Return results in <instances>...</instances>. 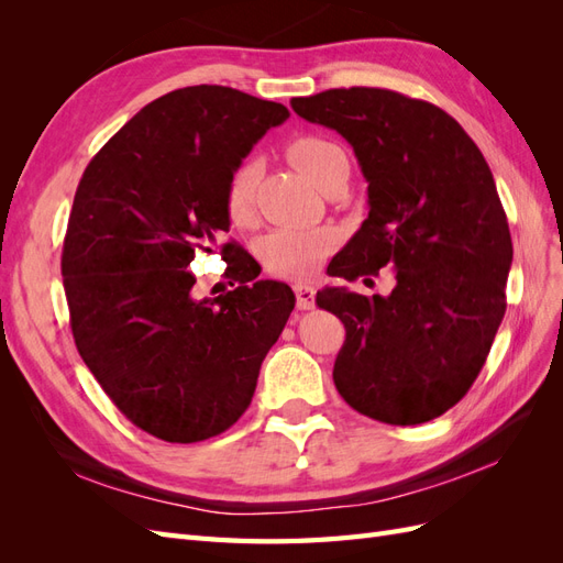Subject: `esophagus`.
<instances>
[{
    "label": "esophagus",
    "mask_w": 563,
    "mask_h": 563,
    "mask_svg": "<svg viewBox=\"0 0 563 563\" xmlns=\"http://www.w3.org/2000/svg\"><path fill=\"white\" fill-rule=\"evenodd\" d=\"M294 291H296L298 310L314 308V288L310 284H294Z\"/></svg>",
    "instance_id": "1"
}]
</instances>
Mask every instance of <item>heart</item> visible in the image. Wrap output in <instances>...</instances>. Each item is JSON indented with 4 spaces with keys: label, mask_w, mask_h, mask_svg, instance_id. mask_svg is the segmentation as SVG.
<instances>
[{
    "label": "heart",
    "mask_w": 563,
    "mask_h": 563,
    "mask_svg": "<svg viewBox=\"0 0 563 563\" xmlns=\"http://www.w3.org/2000/svg\"><path fill=\"white\" fill-rule=\"evenodd\" d=\"M288 159H291L298 172L312 180L321 183L323 174L335 157L343 155L335 143L319 139V135H300L288 145ZM261 176L258 159H244L234 168L228 187H225V209L234 223H249L253 218V199H255V183ZM338 244V232L331 225L317 228H277L272 230L263 244L261 255L267 272L277 277H302L327 258V255Z\"/></svg>",
    "instance_id": "b5f03b06"
}]
</instances>
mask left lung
<instances>
[{"label":"left lung","mask_w":563,"mask_h":563,"mask_svg":"<svg viewBox=\"0 0 563 563\" xmlns=\"http://www.w3.org/2000/svg\"><path fill=\"white\" fill-rule=\"evenodd\" d=\"M291 108L343 135L368 180V218L329 275L389 267L397 279L387 298L317 294L345 323L340 397L387 424L439 418L479 376L507 308L512 236L482 150L449 112L389 89H329Z\"/></svg>","instance_id":"left-lung-1"}]
</instances>
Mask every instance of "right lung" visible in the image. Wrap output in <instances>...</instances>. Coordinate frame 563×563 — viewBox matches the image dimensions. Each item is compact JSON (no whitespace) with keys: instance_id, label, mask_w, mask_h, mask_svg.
Segmentation results:
<instances>
[{"instance_id":"obj_1","label":"right lung","mask_w":563,"mask_h":563,"mask_svg":"<svg viewBox=\"0 0 563 563\" xmlns=\"http://www.w3.org/2000/svg\"><path fill=\"white\" fill-rule=\"evenodd\" d=\"M286 119L230 87L176 89L131 117L77 185L60 258L75 345L119 411L162 441L195 444L242 418L296 305L286 284L255 279L244 249L220 244L232 172ZM213 247L241 284L197 301L186 265Z\"/></svg>"}]
</instances>
